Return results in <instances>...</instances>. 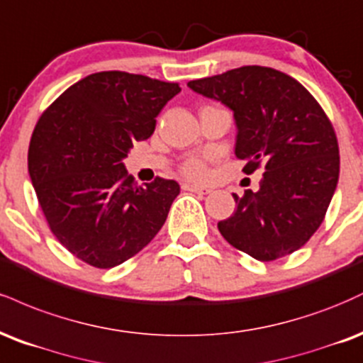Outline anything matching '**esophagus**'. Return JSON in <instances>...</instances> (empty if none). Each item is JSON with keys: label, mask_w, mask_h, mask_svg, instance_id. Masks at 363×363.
Listing matches in <instances>:
<instances>
[{"label": "esophagus", "mask_w": 363, "mask_h": 363, "mask_svg": "<svg viewBox=\"0 0 363 363\" xmlns=\"http://www.w3.org/2000/svg\"><path fill=\"white\" fill-rule=\"evenodd\" d=\"M182 189L183 190H189V191H194V194H200V195L211 194V190H208V189H202V186H197V185H190V183H183Z\"/></svg>", "instance_id": "esophagus-1"}]
</instances>
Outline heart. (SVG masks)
I'll use <instances>...</instances> for the list:
<instances>
[{"instance_id":"1","label":"heart","mask_w":363,"mask_h":363,"mask_svg":"<svg viewBox=\"0 0 363 363\" xmlns=\"http://www.w3.org/2000/svg\"><path fill=\"white\" fill-rule=\"evenodd\" d=\"M180 172L183 177L190 178V180H197V182L206 180L208 177L207 164L203 163L202 160H199V157H189V160L183 161L180 166Z\"/></svg>"}]
</instances>
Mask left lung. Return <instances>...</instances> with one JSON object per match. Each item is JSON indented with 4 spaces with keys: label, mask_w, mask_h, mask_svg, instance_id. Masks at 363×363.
Masks as SVG:
<instances>
[{
    "label": "left lung",
    "mask_w": 363,
    "mask_h": 363,
    "mask_svg": "<svg viewBox=\"0 0 363 363\" xmlns=\"http://www.w3.org/2000/svg\"><path fill=\"white\" fill-rule=\"evenodd\" d=\"M194 91L234 112V155L246 174L265 169L259 190L233 194L236 211L217 224L229 245L259 262L294 253L325 220L340 174L333 123L297 79L263 66H242L189 81Z\"/></svg>",
    "instance_id": "obj_1"
}]
</instances>
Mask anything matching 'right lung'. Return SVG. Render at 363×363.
I'll use <instances>...</instances> for the list:
<instances>
[{
    "label": "right lung",
    "mask_w": 363,
    "mask_h": 363,
    "mask_svg": "<svg viewBox=\"0 0 363 363\" xmlns=\"http://www.w3.org/2000/svg\"><path fill=\"white\" fill-rule=\"evenodd\" d=\"M178 83L101 71L74 83L38 118L28 173L47 224L81 262L113 268L138 255L163 228L174 180L139 186L122 160L151 138L156 117Z\"/></svg>",
    "instance_id": "1"
}]
</instances>
